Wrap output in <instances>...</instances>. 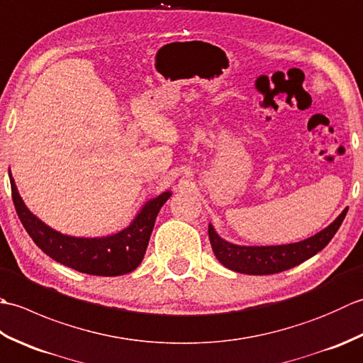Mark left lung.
<instances>
[{"label": "left lung", "instance_id": "obj_1", "mask_svg": "<svg viewBox=\"0 0 363 363\" xmlns=\"http://www.w3.org/2000/svg\"><path fill=\"white\" fill-rule=\"evenodd\" d=\"M346 212H348V207L328 228L298 243L276 246H240L221 238L212 225H209V240L215 257L218 259L221 265L233 269V272L254 276L274 274L303 264L304 260L311 259L325 248L333 240L338 228L342 226Z\"/></svg>", "mask_w": 363, "mask_h": 363}]
</instances>
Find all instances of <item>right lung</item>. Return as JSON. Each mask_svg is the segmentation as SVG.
I'll return each mask as SVG.
<instances>
[{
  "label": "right lung",
  "instance_id": "add662e5",
  "mask_svg": "<svg viewBox=\"0 0 363 363\" xmlns=\"http://www.w3.org/2000/svg\"><path fill=\"white\" fill-rule=\"evenodd\" d=\"M12 199L21 225L46 256L76 272L95 276H121L134 272L142 264L160 207L172 196L164 191L150 199L130 225L120 233L106 237H73L45 225L30 212L18 194L9 172Z\"/></svg>",
  "mask_w": 363,
  "mask_h": 363
}]
</instances>
